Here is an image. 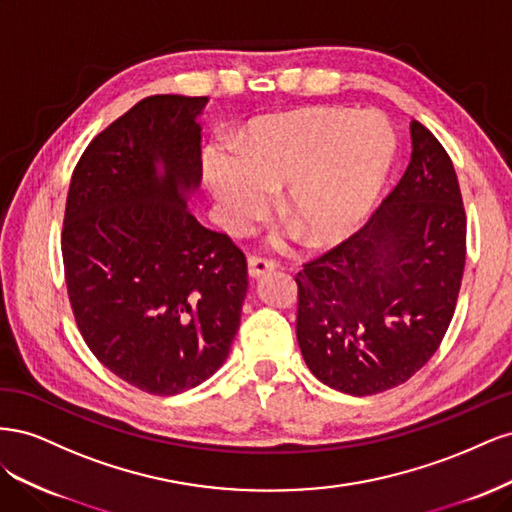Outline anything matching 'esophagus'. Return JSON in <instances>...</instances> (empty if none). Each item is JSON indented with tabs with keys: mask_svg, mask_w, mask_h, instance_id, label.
<instances>
[{
	"mask_svg": "<svg viewBox=\"0 0 512 512\" xmlns=\"http://www.w3.org/2000/svg\"><path fill=\"white\" fill-rule=\"evenodd\" d=\"M275 262L273 260H267V258H260V256H250V260H247V269H250V275L254 277V280H258V277H262L269 271H275Z\"/></svg>",
	"mask_w": 512,
	"mask_h": 512,
	"instance_id": "34e87169",
	"label": "esophagus"
}]
</instances>
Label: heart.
Wrapping results in <instances>:
<instances>
[{
    "label": "heart",
    "instance_id": "obj_1",
    "mask_svg": "<svg viewBox=\"0 0 512 512\" xmlns=\"http://www.w3.org/2000/svg\"><path fill=\"white\" fill-rule=\"evenodd\" d=\"M395 134L376 115L303 108L258 117L239 132L237 153L211 147L207 188L232 232L250 228L282 190L277 209L312 245H331L361 226L389 179Z\"/></svg>",
    "mask_w": 512,
    "mask_h": 512
}]
</instances>
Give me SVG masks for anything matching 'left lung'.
Masks as SVG:
<instances>
[{
  "instance_id": "left-lung-1",
  "label": "left lung",
  "mask_w": 512,
  "mask_h": 512,
  "mask_svg": "<svg viewBox=\"0 0 512 512\" xmlns=\"http://www.w3.org/2000/svg\"><path fill=\"white\" fill-rule=\"evenodd\" d=\"M412 158L369 222L297 273V342L312 374L365 397L404 384L453 320L466 211L448 153L410 123Z\"/></svg>"
}]
</instances>
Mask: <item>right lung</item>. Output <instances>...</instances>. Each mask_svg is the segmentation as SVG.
<instances>
[{"label":"right lung","mask_w":512,"mask_h":512,"mask_svg":"<svg viewBox=\"0 0 512 512\" xmlns=\"http://www.w3.org/2000/svg\"><path fill=\"white\" fill-rule=\"evenodd\" d=\"M207 100L134 104L89 143L66 200L74 320L104 367L151 395L194 389L224 365L247 292L243 252L188 207Z\"/></svg>","instance_id":"1"}]
</instances>
